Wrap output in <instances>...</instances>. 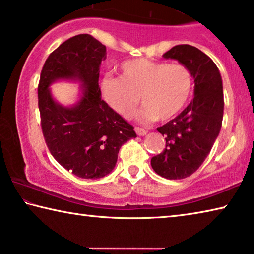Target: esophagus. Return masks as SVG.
Instances as JSON below:
<instances>
[{
	"label": "esophagus",
	"instance_id": "1",
	"mask_svg": "<svg viewBox=\"0 0 254 254\" xmlns=\"http://www.w3.org/2000/svg\"><path fill=\"white\" fill-rule=\"evenodd\" d=\"M134 131L136 132V134L140 135V136H143V135L147 134V131L143 130V128H141V127H134Z\"/></svg>",
	"mask_w": 254,
	"mask_h": 254
}]
</instances>
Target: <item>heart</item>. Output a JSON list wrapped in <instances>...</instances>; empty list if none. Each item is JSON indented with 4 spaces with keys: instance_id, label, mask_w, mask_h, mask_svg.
<instances>
[{
    "instance_id": "obj_1",
    "label": "heart",
    "mask_w": 254,
    "mask_h": 254,
    "mask_svg": "<svg viewBox=\"0 0 254 254\" xmlns=\"http://www.w3.org/2000/svg\"><path fill=\"white\" fill-rule=\"evenodd\" d=\"M191 74L182 64L140 58L123 63L120 77L102 80L105 101L123 118L134 113L140 98L144 105L140 119L144 122L168 121L179 114L191 93Z\"/></svg>"
}]
</instances>
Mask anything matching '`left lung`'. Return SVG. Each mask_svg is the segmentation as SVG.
<instances>
[{"instance_id": "1", "label": "left lung", "mask_w": 254, "mask_h": 254, "mask_svg": "<svg viewBox=\"0 0 254 254\" xmlns=\"http://www.w3.org/2000/svg\"><path fill=\"white\" fill-rule=\"evenodd\" d=\"M186 66L194 77V98L182 113L158 132L166 148L151 159L156 173L167 179L189 177L199 168L221 131L224 98L222 77L214 62L190 45H178L163 54Z\"/></svg>"}]
</instances>
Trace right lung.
Here are the masks:
<instances>
[{
  "instance_id": "right-lung-1",
  "label": "right lung",
  "mask_w": 254,
  "mask_h": 254,
  "mask_svg": "<svg viewBox=\"0 0 254 254\" xmlns=\"http://www.w3.org/2000/svg\"><path fill=\"white\" fill-rule=\"evenodd\" d=\"M106 47L91 34H78L63 42L47 58L38 86L41 128L50 153L66 170L79 178L109 175L122 144L136 137L121 115L102 100L100 66ZM58 79L78 80L81 100L74 107L58 105L49 86Z\"/></svg>"
}]
</instances>
